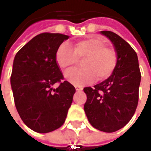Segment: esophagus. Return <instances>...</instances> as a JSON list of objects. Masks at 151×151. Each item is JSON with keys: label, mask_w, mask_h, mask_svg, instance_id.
Instances as JSON below:
<instances>
[{"label": "esophagus", "mask_w": 151, "mask_h": 151, "mask_svg": "<svg viewBox=\"0 0 151 151\" xmlns=\"http://www.w3.org/2000/svg\"><path fill=\"white\" fill-rule=\"evenodd\" d=\"M75 89L76 91H82L83 88L82 87V86H75Z\"/></svg>", "instance_id": "1"}]
</instances>
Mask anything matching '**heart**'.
Returning a JSON list of instances; mask_svg holds the SVG:
<instances>
[{
  "label": "heart",
  "instance_id": "heart-1",
  "mask_svg": "<svg viewBox=\"0 0 151 151\" xmlns=\"http://www.w3.org/2000/svg\"><path fill=\"white\" fill-rule=\"evenodd\" d=\"M84 59L83 68H76L65 73V78L73 85L84 86L92 83L96 77L99 81L108 78L115 70L119 57L113 47L107 46L105 40L91 37L76 42L73 48L62 43L55 53V61L63 70L76 65L78 59Z\"/></svg>",
  "mask_w": 151,
  "mask_h": 151
}]
</instances>
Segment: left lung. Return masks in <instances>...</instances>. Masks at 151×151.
<instances>
[{
  "label": "left lung",
  "instance_id": "8db88e82",
  "mask_svg": "<svg viewBox=\"0 0 151 151\" xmlns=\"http://www.w3.org/2000/svg\"><path fill=\"white\" fill-rule=\"evenodd\" d=\"M111 41L119 61L112 75L94 87H85L84 110L95 128L114 132L127 124L135 114L139 99L141 71L137 55L121 37L110 31H101Z\"/></svg>",
  "mask_w": 151,
  "mask_h": 151
}]
</instances>
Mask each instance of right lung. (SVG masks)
I'll use <instances>...</instances> for the list:
<instances>
[{
	"mask_svg": "<svg viewBox=\"0 0 151 151\" xmlns=\"http://www.w3.org/2000/svg\"><path fill=\"white\" fill-rule=\"evenodd\" d=\"M68 36L43 32L17 52L10 83L17 111L29 128L39 133L58 129L65 123L75 87L64 77L55 53ZM60 83L57 88L52 86Z\"/></svg>",
	"mask_w": 151,
	"mask_h": 151,
	"instance_id": "right-lung-1",
	"label": "right lung"
}]
</instances>
